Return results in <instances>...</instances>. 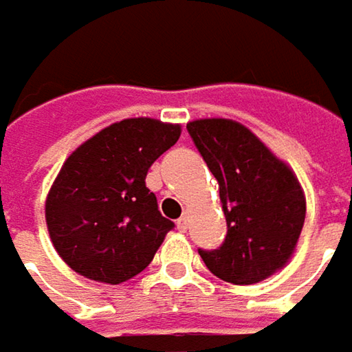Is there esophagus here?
Listing matches in <instances>:
<instances>
[{
  "instance_id": "esophagus-1",
  "label": "esophagus",
  "mask_w": 352,
  "mask_h": 352,
  "mask_svg": "<svg viewBox=\"0 0 352 352\" xmlns=\"http://www.w3.org/2000/svg\"><path fill=\"white\" fill-rule=\"evenodd\" d=\"M177 228H179L181 232H187V228H189V215H187V213H183V215L177 219Z\"/></svg>"
}]
</instances>
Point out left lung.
Instances as JSON below:
<instances>
[{"instance_id":"1","label":"left lung","mask_w":352,"mask_h":352,"mask_svg":"<svg viewBox=\"0 0 352 352\" xmlns=\"http://www.w3.org/2000/svg\"><path fill=\"white\" fill-rule=\"evenodd\" d=\"M187 131L219 183L228 236L219 250H199L206 266L232 284H256L292 258L306 217L294 171L248 126L230 118H199Z\"/></svg>"}]
</instances>
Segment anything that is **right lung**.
<instances>
[{
  "instance_id": "1",
  "label": "right lung",
  "mask_w": 352,
  "mask_h": 352,
  "mask_svg": "<svg viewBox=\"0 0 352 352\" xmlns=\"http://www.w3.org/2000/svg\"><path fill=\"white\" fill-rule=\"evenodd\" d=\"M179 137L181 124L124 118L64 161L46 197V223L58 256L72 270L120 284L151 264L173 221L161 215L144 179Z\"/></svg>"
}]
</instances>
